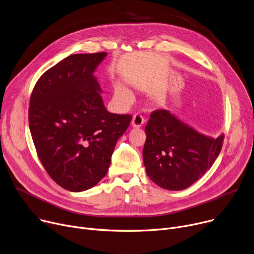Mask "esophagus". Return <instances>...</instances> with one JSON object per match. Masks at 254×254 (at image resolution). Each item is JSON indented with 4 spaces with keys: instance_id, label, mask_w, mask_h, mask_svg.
<instances>
[{
    "instance_id": "obj_1",
    "label": "esophagus",
    "mask_w": 254,
    "mask_h": 254,
    "mask_svg": "<svg viewBox=\"0 0 254 254\" xmlns=\"http://www.w3.org/2000/svg\"><path fill=\"white\" fill-rule=\"evenodd\" d=\"M144 122H145V120H144L143 115H142L141 113H136V114L133 115V117H132L131 125H132V127H142V126H143Z\"/></svg>"
}]
</instances>
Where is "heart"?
Here are the masks:
<instances>
[{
  "instance_id": "b5f03b06",
  "label": "heart",
  "mask_w": 254,
  "mask_h": 254,
  "mask_svg": "<svg viewBox=\"0 0 254 254\" xmlns=\"http://www.w3.org/2000/svg\"><path fill=\"white\" fill-rule=\"evenodd\" d=\"M115 93H116V96L122 99V100H125V101H129L131 99V95L130 93L123 86H117L116 87V90H115Z\"/></svg>"
}]
</instances>
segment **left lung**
Listing matches in <instances>:
<instances>
[{
    "label": "left lung",
    "mask_w": 254,
    "mask_h": 254,
    "mask_svg": "<svg viewBox=\"0 0 254 254\" xmlns=\"http://www.w3.org/2000/svg\"><path fill=\"white\" fill-rule=\"evenodd\" d=\"M143 160L149 179L159 187L180 191L190 187L212 166L222 150L224 134L206 137L170 111L150 114L145 127Z\"/></svg>",
    "instance_id": "obj_1"
}]
</instances>
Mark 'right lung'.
I'll return each mask as SVG.
<instances>
[{"instance_id":"right-lung-1","label":"right lung","mask_w":254,"mask_h":254,"mask_svg":"<svg viewBox=\"0 0 254 254\" xmlns=\"http://www.w3.org/2000/svg\"><path fill=\"white\" fill-rule=\"evenodd\" d=\"M106 52L74 54L48 69L32 90L28 123L48 175L65 190L80 192L107 174L117 140L131 115L106 110L93 75Z\"/></svg>"}]
</instances>
